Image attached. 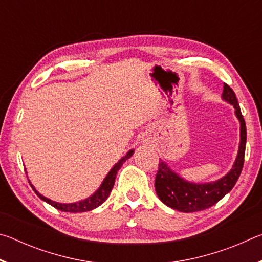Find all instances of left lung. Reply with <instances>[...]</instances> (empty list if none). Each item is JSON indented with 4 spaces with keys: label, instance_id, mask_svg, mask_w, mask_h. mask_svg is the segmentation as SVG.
<instances>
[{
    "label": "left lung",
    "instance_id": "1",
    "mask_svg": "<svg viewBox=\"0 0 262 262\" xmlns=\"http://www.w3.org/2000/svg\"><path fill=\"white\" fill-rule=\"evenodd\" d=\"M222 97L228 103L233 105V107L236 108L237 118L241 121V144H239V151L234 165L227 176L215 183L190 184L171 171L165 163L159 161L157 174L155 178V189L159 200L172 209L183 212H194L210 208L233 188L241 176L246 145L245 120L239 107L236 94L225 83Z\"/></svg>",
    "mask_w": 262,
    "mask_h": 262
}]
</instances>
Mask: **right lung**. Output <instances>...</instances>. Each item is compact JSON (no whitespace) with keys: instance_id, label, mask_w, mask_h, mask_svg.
<instances>
[{"instance_id":"obj_1","label":"right lung","mask_w":262,"mask_h":262,"mask_svg":"<svg viewBox=\"0 0 262 262\" xmlns=\"http://www.w3.org/2000/svg\"><path fill=\"white\" fill-rule=\"evenodd\" d=\"M133 152H134V150H130V151H128V154L126 155L125 157H122L120 161H119L115 165L111 168V171L108 172V174L106 176V178L104 179L103 184L99 187V189L97 190L95 194H92L90 198L85 199V200L83 201H79V202H75V203H59V202H54L50 200V199H47L45 196H42L41 194H39L35 188L33 187L32 185H31V187L35 192V194L38 195L39 198L41 199L47 203H50L51 206H53L56 209H59L61 211H66V212H83V211H89V210H92L95 209V208L99 207L101 203H104L106 201V199L108 198V195L111 193V190H112L113 186H114V181H115V177H117L118 171L120 170V167L123 163H125L128 158H129ZM30 183V181H29Z\"/></svg>"}]
</instances>
